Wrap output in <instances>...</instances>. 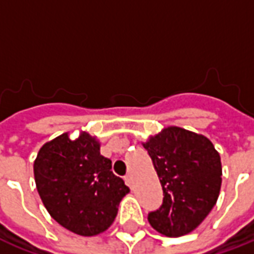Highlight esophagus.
<instances>
[{
  "instance_id": "esophagus-1",
  "label": "esophagus",
  "mask_w": 254,
  "mask_h": 254,
  "mask_svg": "<svg viewBox=\"0 0 254 254\" xmlns=\"http://www.w3.org/2000/svg\"><path fill=\"white\" fill-rule=\"evenodd\" d=\"M125 182H127V187L132 188V185H133V177H132V174H127V176H125Z\"/></svg>"
}]
</instances>
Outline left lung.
I'll list each match as a JSON object with an SVG mask.
<instances>
[{
  "mask_svg": "<svg viewBox=\"0 0 254 254\" xmlns=\"http://www.w3.org/2000/svg\"><path fill=\"white\" fill-rule=\"evenodd\" d=\"M159 177L163 202L148 222L166 237H181L211 212L222 185V163L201 134L170 127L143 144Z\"/></svg>",
  "mask_w": 254,
  "mask_h": 254,
  "instance_id": "left-lung-1",
  "label": "left lung"
}]
</instances>
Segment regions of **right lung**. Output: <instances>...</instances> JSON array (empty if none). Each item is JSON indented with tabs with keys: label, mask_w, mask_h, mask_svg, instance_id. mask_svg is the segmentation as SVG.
I'll list each match as a JSON object with an SVG mask.
<instances>
[{
	"label": "right lung",
	"mask_w": 254,
	"mask_h": 254,
	"mask_svg": "<svg viewBox=\"0 0 254 254\" xmlns=\"http://www.w3.org/2000/svg\"><path fill=\"white\" fill-rule=\"evenodd\" d=\"M99 149L88 133L81 132L76 140L64 133L39 149L34 163L36 189L52 218L84 237L109 229L129 193Z\"/></svg>",
	"instance_id": "obj_1"
}]
</instances>
